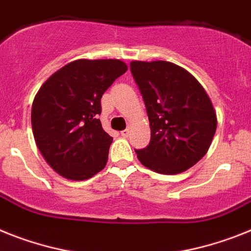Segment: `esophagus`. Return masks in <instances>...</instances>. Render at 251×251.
<instances>
[{"instance_id":"esophagus-1","label":"esophagus","mask_w":251,"mask_h":251,"mask_svg":"<svg viewBox=\"0 0 251 251\" xmlns=\"http://www.w3.org/2000/svg\"><path fill=\"white\" fill-rule=\"evenodd\" d=\"M121 134H122V136H123V137H127L128 134H129V129H124V130H122Z\"/></svg>"}]
</instances>
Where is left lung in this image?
I'll return each instance as SVG.
<instances>
[{
	"label": "left lung",
	"instance_id": "1",
	"mask_svg": "<svg viewBox=\"0 0 251 251\" xmlns=\"http://www.w3.org/2000/svg\"><path fill=\"white\" fill-rule=\"evenodd\" d=\"M146 105L151 141L136 150L146 168L177 174L208 151L217 127L215 109L202 85L176 64L165 61L130 63Z\"/></svg>",
	"mask_w": 251,
	"mask_h": 251
}]
</instances>
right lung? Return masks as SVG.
Instances as JSON below:
<instances>
[{
    "label": "right lung",
    "mask_w": 251,
    "mask_h": 251,
    "mask_svg": "<svg viewBox=\"0 0 251 251\" xmlns=\"http://www.w3.org/2000/svg\"><path fill=\"white\" fill-rule=\"evenodd\" d=\"M127 64L78 59L49 77L31 106L36 146L54 171L85 180L105 168L113 138L101 127V96Z\"/></svg>",
    "instance_id": "obj_1"
}]
</instances>
